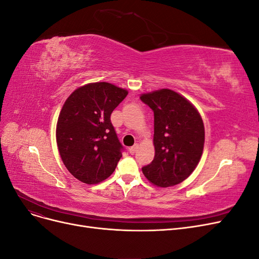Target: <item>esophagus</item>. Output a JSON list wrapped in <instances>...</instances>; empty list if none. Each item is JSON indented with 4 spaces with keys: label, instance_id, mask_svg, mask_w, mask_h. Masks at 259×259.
I'll use <instances>...</instances> for the list:
<instances>
[{
    "label": "esophagus",
    "instance_id": "esophagus-1",
    "mask_svg": "<svg viewBox=\"0 0 259 259\" xmlns=\"http://www.w3.org/2000/svg\"><path fill=\"white\" fill-rule=\"evenodd\" d=\"M137 149H138V144H135L133 147L128 148V151H130L131 154H134L137 151Z\"/></svg>",
    "mask_w": 259,
    "mask_h": 259
}]
</instances>
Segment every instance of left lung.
<instances>
[{
	"label": "left lung",
	"instance_id": "1",
	"mask_svg": "<svg viewBox=\"0 0 259 259\" xmlns=\"http://www.w3.org/2000/svg\"><path fill=\"white\" fill-rule=\"evenodd\" d=\"M154 113V158L143 173L152 185L173 187L191 175L205 142L201 114L189 100L169 89L140 95Z\"/></svg>",
	"mask_w": 259,
	"mask_h": 259
}]
</instances>
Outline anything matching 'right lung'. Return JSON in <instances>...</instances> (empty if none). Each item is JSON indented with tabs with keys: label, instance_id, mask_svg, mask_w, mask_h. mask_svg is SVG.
Instances as JSON below:
<instances>
[{
	"label": "right lung",
	"instance_id": "right-lung-1",
	"mask_svg": "<svg viewBox=\"0 0 259 259\" xmlns=\"http://www.w3.org/2000/svg\"><path fill=\"white\" fill-rule=\"evenodd\" d=\"M128 92L107 82L80 86L62 106L56 142L67 169L80 182L94 185L110 176L122 153L110 115Z\"/></svg>",
	"mask_w": 259,
	"mask_h": 259
}]
</instances>
